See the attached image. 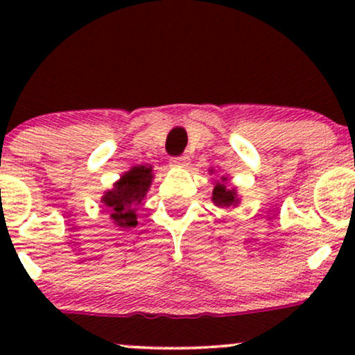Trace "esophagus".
<instances>
[{
	"label": "esophagus",
	"instance_id": "34e87169",
	"mask_svg": "<svg viewBox=\"0 0 355 355\" xmlns=\"http://www.w3.org/2000/svg\"><path fill=\"white\" fill-rule=\"evenodd\" d=\"M190 162V157L189 155H180V157H175L170 160V164H172L173 166H187L189 165Z\"/></svg>",
	"mask_w": 355,
	"mask_h": 355
}]
</instances>
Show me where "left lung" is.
<instances>
[{"label":"left lung","mask_w":355,"mask_h":355,"mask_svg":"<svg viewBox=\"0 0 355 355\" xmlns=\"http://www.w3.org/2000/svg\"><path fill=\"white\" fill-rule=\"evenodd\" d=\"M211 200L215 205L222 207V209H229V207H235L239 203V195L235 189H230L227 185V178L220 177V182L215 183L214 193H211Z\"/></svg>","instance_id":"1"}]
</instances>
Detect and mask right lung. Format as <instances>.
Returning a JSON list of instances; mask_svg holds the SVG:
<instances>
[{
	"label": "right lung",
	"instance_id": "1",
	"mask_svg": "<svg viewBox=\"0 0 355 355\" xmlns=\"http://www.w3.org/2000/svg\"><path fill=\"white\" fill-rule=\"evenodd\" d=\"M152 180V166L137 165L121 175L112 190L105 191L101 202L105 203L110 218L116 227L120 229L137 227V209L146 197Z\"/></svg>",
	"mask_w": 355,
	"mask_h": 355
}]
</instances>
